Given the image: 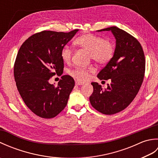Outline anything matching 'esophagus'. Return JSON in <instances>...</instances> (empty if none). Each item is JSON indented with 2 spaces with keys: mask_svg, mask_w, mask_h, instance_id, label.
I'll list each match as a JSON object with an SVG mask.
<instances>
[{
  "mask_svg": "<svg viewBox=\"0 0 158 158\" xmlns=\"http://www.w3.org/2000/svg\"><path fill=\"white\" fill-rule=\"evenodd\" d=\"M83 84H84V83H82V82H79V81H77L75 82V85H82Z\"/></svg>",
  "mask_w": 158,
  "mask_h": 158,
  "instance_id": "obj_1",
  "label": "esophagus"
}]
</instances>
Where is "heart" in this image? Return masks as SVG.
Here are the masks:
<instances>
[{
  "instance_id": "1",
  "label": "heart",
  "mask_w": 158,
  "mask_h": 158,
  "mask_svg": "<svg viewBox=\"0 0 158 158\" xmlns=\"http://www.w3.org/2000/svg\"><path fill=\"white\" fill-rule=\"evenodd\" d=\"M74 43L89 53V58L100 64H106L110 61L114 55V47L109 40L103 39L92 34H85L77 38ZM73 50L64 45L61 49L60 56L64 62L71 60ZM94 71L93 67H77L70 72V75L79 81H85L89 79V73Z\"/></svg>"
}]
</instances>
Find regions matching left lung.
<instances>
[{
	"instance_id": "1",
	"label": "left lung",
	"mask_w": 158,
	"mask_h": 158,
	"mask_svg": "<svg viewBox=\"0 0 158 158\" xmlns=\"http://www.w3.org/2000/svg\"><path fill=\"white\" fill-rule=\"evenodd\" d=\"M111 31L116 40L113 58L98 74L100 80L110 79V84L102 89L92 82L94 92L89 97L92 106L105 115H113L125 109L135 99L144 79L145 58L138 40L116 26L97 31Z\"/></svg>"
}]
</instances>
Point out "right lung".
<instances>
[{
	"mask_svg": "<svg viewBox=\"0 0 158 158\" xmlns=\"http://www.w3.org/2000/svg\"><path fill=\"white\" fill-rule=\"evenodd\" d=\"M78 30L69 32L44 31L26 39L18 51L14 78L19 94L28 108L42 118L58 115L65 108L75 86L72 77L63 75L55 86L49 83L63 73L60 52Z\"/></svg>",
	"mask_w": 158,
	"mask_h": 158,
	"instance_id": "right-lung-1",
	"label": "right lung"
}]
</instances>
